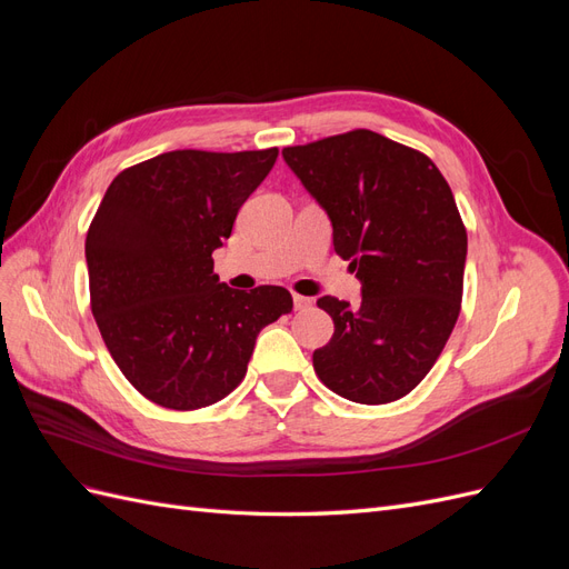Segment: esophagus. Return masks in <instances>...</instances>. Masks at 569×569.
Here are the masks:
<instances>
[{"label":"esophagus","instance_id":"esophagus-1","mask_svg":"<svg viewBox=\"0 0 569 569\" xmlns=\"http://www.w3.org/2000/svg\"><path fill=\"white\" fill-rule=\"evenodd\" d=\"M311 306H313V299L295 295V308H297V311H303V308H311Z\"/></svg>","mask_w":569,"mask_h":569}]
</instances>
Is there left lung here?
I'll return each instance as SVG.
<instances>
[{"label": "left lung", "mask_w": 569, "mask_h": 569, "mask_svg": "<svg viewBox=\"0 0 569 569\" xmlns=\"http://www.w3.org/2000/svg\"><path fill=\"white\" fill-rule=\"evenodd\" d=\"M282 157L332 222L360 303L318 306L335 335L313 353L322 385L343 399H401L432 370L460 313L468 232L449 182L425 153L372 130L287 147Z\"/></svg>", "instance_id": "left-lung-1"}]
</instances>
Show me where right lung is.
Here are the masks:
<instances>
[{
  "label": "right lung",
  "instance_id": "add662e5",
  "mask_svg": "<svg viewBox=\"0 0 569 569\" xmlns=\"http://www.w3.org/2000/svg\"><path fill=\"white\" fill-rule=\"evenodd\" d=\"M278 149H178L118 173L84 242L92 316L116 366L149 401L211 406L244 380L258 332L291 311L284 287L213 274L237 211Z\"/></svg>",
  "mask_w": 569,
  "mask_h": 569
}]
</instances>
